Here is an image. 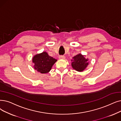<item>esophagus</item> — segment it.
<instances>
[{"label": "esophagus", "mask_w": 121, "mask_h": 121, "mask_svg": "<svg viewBox=\"0 0 121 121\" xmlns=\"http://www.w3.org/2000/svg\"><path fill=\"white\" fill-rule=\"evenodd\" d=\"M59 59H65V56H60L59 57Z\"/></svg>", "instance_id": "34e87169"}]
</instances>
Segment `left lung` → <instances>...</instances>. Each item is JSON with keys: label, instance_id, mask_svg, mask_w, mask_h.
Here are the masks:
<instances>
[{"label": "left lung", "instance_id": "8db88e82", "mask_svg": "<svg viewBox=\"0 0 121 121\" xmlns=\"http://www.w3.org/2000/svg\"><path fill=\"white\" fill-rule=\"evenodd\" d=\"M86 55L78 53L72 58L71 65L75 70L78 72H82L89 64L88 59L86 58Z\"/></svg>", "mask_w": 121, "mask_h": 121}]
</instances>
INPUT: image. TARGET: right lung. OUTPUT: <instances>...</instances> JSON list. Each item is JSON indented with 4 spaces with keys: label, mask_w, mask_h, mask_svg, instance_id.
<instances>
[{
    "label": "right lung",
    "mask_w": 121,
    "mask_h": 121,
    "mask_svg": "<svg viewBox=\"0 0 121 121\" xmlns=\"http://www.w3.org/2000/svg\"><path fill=\"white\" fill-rule=\"evenodd\" d=\"M57 61L45 51L35 54L32 59L34 69L41 73H49Z\"/></svg>",
    "instance_id": "1"
}]
</instances>
